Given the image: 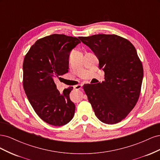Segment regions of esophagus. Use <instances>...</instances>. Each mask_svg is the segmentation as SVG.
<instances>
[{
    "label": "esophagus",
    "mask_w": 160,
    "mask_h": 160,
    "mask_svg": "<svg viewBox=\"0 0 160 160\" xmlns=\"http://www.w3.org/2000/svg\"><path fill=\"white\" fill-rule=\"evenodd\" d=\"M82 86H83V85L82 84H79V85H75V86H74V89H81V88H82Z\"/></svg>",
    "instance_id": "34e87169"
}]
</instances>
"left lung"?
Here are the masks:
<instances>
[{"mask_svg":"<svg viewBox=\"0 0 160 160\" xmlns=\"http://www.w3.org/2000/svg\"><path fill=\"white\" fill-rule=\"evenodd\" d=\"M80 42L76 37L53 34L37 40L24 59V90L36 113L50 125L62 126L73 118L72 88L60 93L54 78L68 72L70 52Z\"/></svg>","mask_w":160,"mask_h":160,"instance_id":"8db88e82","label":"left lung"}]
</instances>
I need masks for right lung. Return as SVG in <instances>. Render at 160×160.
<instances>
[{"instance_id": "add662e5", "label": "right lung", "mask_w": 160, "mask_h": 160, "mask_svg": "<svg viewBox=\"0 0 160 160\" xmlns=\"http://www.w3.org/2000/svg\"><path fill=\"white\" fill-rule=\"evenodd\" d=\"M99 59L105 81L85 84L83 89L101 122L115 124L127 117L139 98L143 77L142 61L132 43L116 35L79 37Z\"/></svg>"}]
</instances>
